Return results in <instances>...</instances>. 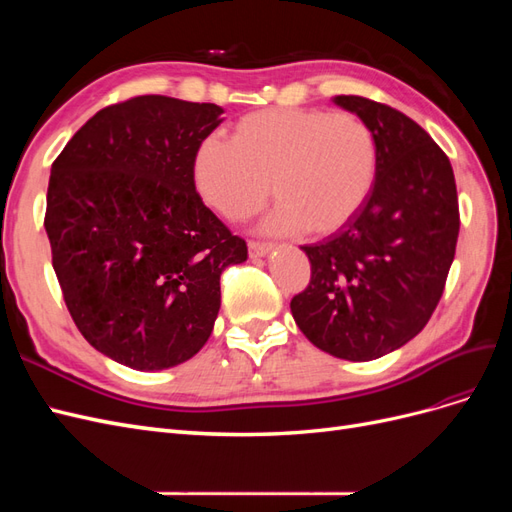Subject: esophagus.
Segmentation results:
<instances>
[{
    "label": "esophagus",
    "mask_w": 512,
    "mask_h": 512,
    "mask_svg": "<svg viewBox=\"0 0 512 512\" xmlns=\"http://www.w3.org/2000/svg\"><path fill=\"white\" fill-rule=\"evenodd\" d=\"M247 250H250V256L252 258H265L273 252V245L271 243H258V241H252L250 245H247Z\"/></svg>",
    "instance_id": "esophagus-1"
}]
</instances>
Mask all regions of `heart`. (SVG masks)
<instances>
[{
    "label": "heart",
    "instance_id": "1",
    "mask_svg": "<svg viewBox=\"0 0 512 512\" xmlns=\"http://www.w3.org/2000/svg\"><path fill=\"white\" fill-rule=\"evenodd\" d=\"M378 175V145L367 123L322 108H265L241 117L230 141L209 136L194 153V185L203 203L243 222L269 200L275 235L309 228L329 235L363 207Z\"/></svg>",
    "mask_w": 512,
    "mask_h": 512
}]
</instances>
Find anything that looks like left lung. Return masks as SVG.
Here are the masks:
<instances>
[{
	"instance_id": "1",
	"label": "left lung",
	"mask_w": 512,
	"mask_h": 512,
	"mask_svg": "<svg viewBox=\"0 0 512 512\" xmlns=\"http://www.w3.org/2000/svg\"><path fill=\"white\" fill-rule=\"evenodd\" d=\"M333 104L376 136L378 175L352 218L301 245L312 282L290 301L303 335L346 361H374L423 331L453 265L459 205L453 166L404 113L361 96Z\"/></svg>"
}]
</instances>
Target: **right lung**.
Segmentation results:
<instances>
[{
    "label": "right lung",
    "mask_w": 512,
    "mask_h": 512,
    "mask_svg": "<svg viewBox=\"0 0 512 512\" xmlns=\"http://www.w3.org/2000/svg\"><path fill=\"white\" fill-rule=\"evenodd\" d=\"M224 108L166 96L106 106L51 166L44 228L70 316L138 371L190 361L220 312V275L243 239L203 205L194 153Z\"/></svg>",
    "instance_id": "1"
}]
</instances>
